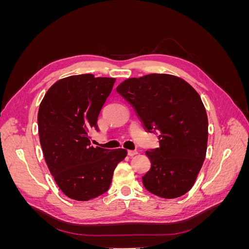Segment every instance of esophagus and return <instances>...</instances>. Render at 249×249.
I'll use <instances>...</instances> for the list:
<instances>
[{"label":"esophagus","mask_w":249,"mask_h":249,"mask_svg":"<svg viewBox=\"0 0 249 249\" xmlns=\"http://www.w3.org/2000/svg\"><path fill=\"white\" fill-rule=\"evenodd\" d=\"M138 154L137 150H127V155H129L130 157H134L136 156Z\"/></svg>","instance_id":"esophagus-1"}]
</instances>
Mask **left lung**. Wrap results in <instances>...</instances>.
<instances>
[{
	"label": "left lung",
	"mask_w": 249,
	"mask_h": 249,
	"mask_svg": "<svg viewBox=\"0 0 249 249\" xmlns=\"http://www.w3.org/2000/svg\"><path fill=\"white\" fill-rule=\"evenodd\" d=\"M136 110L160 146L147 150L152 166L142 177L145 189L163 198L179 197L194 185L205 161L208 116L199 94L183 79L150 73L116 88Z\"/></svg>",
	"instance_id": "1"
}]
</instances>
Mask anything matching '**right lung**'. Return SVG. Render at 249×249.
<instances>
[{
    "mask_svg": "<svg viewBox=\"0 0 249 249\" xmlns=\"http://www.w3.org/2000/svg\"><path fill=\"white\" fill-rule=\"evenodd\" d=\"M115 79L78 74L59 80L39 106L38 133L44 160L61 191L85 201L107 192L124 148L90 144L89 133L99 131L97 117Z\"/></svg>",
    "mask_w": 249,
    "mask_h": 249,
    "instance_id": "add662e5",
    "label": "right lung"
}]
</instances>
